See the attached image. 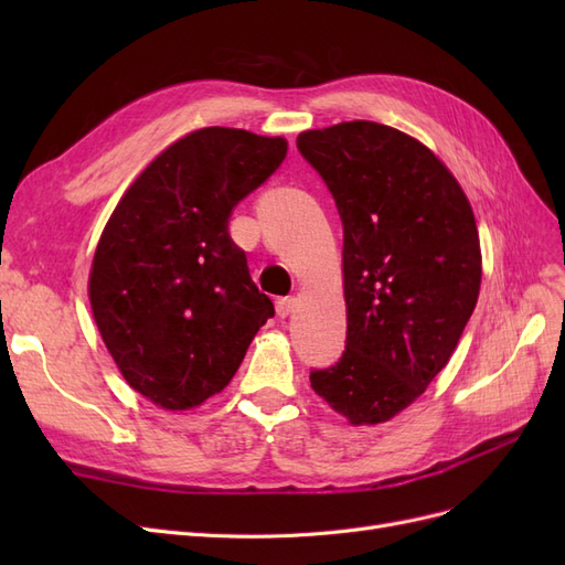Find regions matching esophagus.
Listing matches in <instances>:
<instances>
[{"label": "esophagus", "mask_w": 565, "mask_h": 565, "mask_svg": "<svg viewBox=\"0 0 565 565\" xmlns=\"http://www.w3.org/2000/svg\"><path fill=\"white\" fill-rule=\"evenodd\" d=\"M276 311H278L280 318L292 313V311H295V297H280V299L276 301Z\"/></svg>", "instance_id": "34e87169"}]
</instances>
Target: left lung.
I'll use <instances>...</instances> for the list:
<instances>
[{
    "label": "left lung",
    "instance_id": "1",
    "mask_svg": "<svg viewBox=\"0 0 565 565\" xmlns=\"http://www.w3.org/2000/svg\"><path fill=\"white\" fill-rule=\"evenodd\" d=\"M344 228L347 349L311 388L351 424H380L448 365L481 289L471 204L434 152L353 119L297 139Z\"/></svg>",
    "mask_w": 565,
    "mask_h": 565
}]
</instances>
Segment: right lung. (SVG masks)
<instances>
[{
  "label": "right lung",
  "instance_id": "right-lung-1",
  "mask_svg": "<svg viewBox=\"0 0 565 565\" xmlns=\"http://www.w3.org/2000/svg\"><path fill=\"white\" fill-rule=\"evenodd\" d=\"M285 156L280 136L198 129L143 169L104 228L94 320L129 386L156 405L188 409L218 393L276 313L228 221Z\"/></svg>",
  "mask_w": 565,
  "mask_h": 565
}]
</instances>
